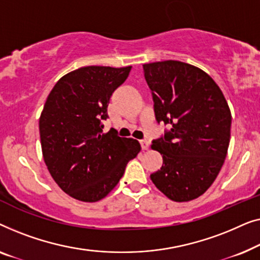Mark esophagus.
<instances>
[{
    "label": "esophagus",
    "instance_id": "esophagus-1",
    "mask_svg": "<svg viewBox=\"0 0 260 260\" xmlns=\"http://www.w3.org/2000/svg\"><path fill=\"white\" fill-rule=\"evenodd\" d=\"M140 144H141L142 149H145V151H146V149L149 148V141L146 140V139H144V140H141Z\"/></svg>",
    "mask_w": 260,
    "mask_h": 260
}]
</instances>
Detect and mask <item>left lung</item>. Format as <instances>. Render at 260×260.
<instances>
[{"label": "left lung", "instance_id": "1", "mask_svg": "<svg viewBox=\"0 0 260 260\" xmlns=\"http://www.w3.org/2000/svg\"><path fill=\"white\" fill-rule=\"evenodd\" d=\"M142 68L156 121L170 128L152 141L164 162L151 179L173 202H189L206 192L221 170L231 112L213 79L194 66L168 60Z\"/></svg>", "mask_w": 260, "mask_h": 260}]
</instances>
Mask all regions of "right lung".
<instances>
[{"mask_svg": "<svg viewBox=\"0 0 260 260\" xmlns=\"http://www.w3.org/2000/svg\"><path fill=\"white\" fill-rule=\"evenodd\" d=\"M132 67L88 66L68 73L54 86L40 118L43 159L56 184L73 198H105L140 152L134 139L104 133L108 104Z\"/></svg>", "mask_w": 260, "mask_h": 260, "instance_id": "right-lung-1", "label": "right lung"}]
</instances>
